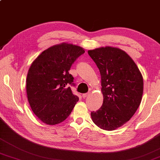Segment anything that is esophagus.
Segmentation results:
<instances>
[{"mask_svg":"<svg viewBox=\"0 0 160 160\" xmlns=\"http://www.w3.org/2000/svg\"><path fill=\"white\" fill-rule=\"evenodd\" d=\"M89 93H85V94H82V98H86L89 95Z\"/></svg>","mask_w":160,"mask_h":160,"instance_id":"obj_1","label":"esophagus"}]
</instances>
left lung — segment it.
<instances>
[{
  "label": "left lung",
  "mask_w": 160,
  "mask_h": 160,
  "mask_svg": "<svg viewBox=\"0 0 160 160\" xmlns=\"http://www.w3.org/2000/svg\"><path fill=\"white\" fill-rule=\"evenodd\" d=\"M99 69L103 105L91 112L99 128L112 131L122 126L134 115L141 102L143 80L137 66L125 52L112 47L89 50Z\"/></svg>",
  "instance_id": "left-lung-1"
}]
</instances>
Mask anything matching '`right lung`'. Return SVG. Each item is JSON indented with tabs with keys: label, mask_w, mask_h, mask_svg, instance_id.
Wrapping results in <instances>:
<instances>
[{
	"label": "right lung",
	"mask_w": 160,
	"mask_h": 160,
	"mask_svg": "<svg viewBox=\"0 0 160 160\" xmlns=\"http://www.w3.org/2000/svg\"><path fill=\"white\" fill-rule=\"evenodd\" d=\"M84 53L80 46L63 42L43 51L32 63L27 78V97L42 122L54 125L64 121L79 100L69 87L74 85V78L68 71Z\"/></svg>",
	"instance_id": "1"
}]
</instances>
